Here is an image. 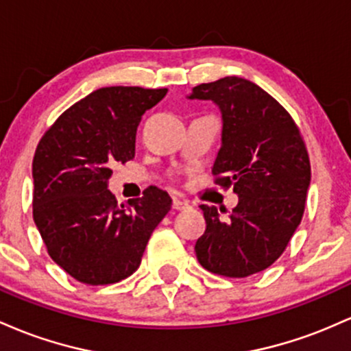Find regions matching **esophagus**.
Instances as JSON below:
<instances>
[{
	"mask_svg": "<svg viewBox=\"0 0 351 351\" xmlns=\"http://www.w3.org/2000/svg\"><path fill=\"white\" fill-rule=\"evenodd\" d=\"M172 208H174V210H186V208H189V202H186V200L174 199L172 200Z\"/></svg>",
	"mask_w": 351,
	"mask_h": 351,
	"instance_id": "obj_1",
	"label": "esophagus"
}]
</instances>
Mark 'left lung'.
Masks as SVG:
<instances>
[{
	"label": "left lung",
	"instance_id": "left-lung-1",
	"mask_svg": "<svg viewBox=\"0 0 351 351\" xmlns=\"http://www.w3.org/2000/svg\"><path fill=\"white\" fill-rule=\"evenodd\" d=\"M189 99L219 106L222 145L212 174L217 186H234L239 195L227 217L217 207L200 206L207 226L195 242L197 261L212 274L249 277L269 269L300 226L310 186L308 152L285 108L243 77L199 84Z\"/></svg>",
	"mask_w": 351,
	"mask_h": 351
}]
</instances>
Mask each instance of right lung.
I'll use <instances>...</instances> for the list:
<instances>
[{
  "label": "right lung",
  "instance_id": "add662e5",
  "mask_svg": "<svg viewBox=\"0 0 351 351\" xmlns=\"http://www.w3.org/2000/svg\"><path fill=\"white\" fill-rule=\"evenodd\" d=\"M167 89L101 88L66 109L33 159V219L49 257L86 285H108L139 269L151 234L171 210L167 192L149 187L129 206L108 191L114 162L136 154L143 114Z\"/></svg>",
  "mask_w": 351,
  "mask_h": 351
}]
</instances>
